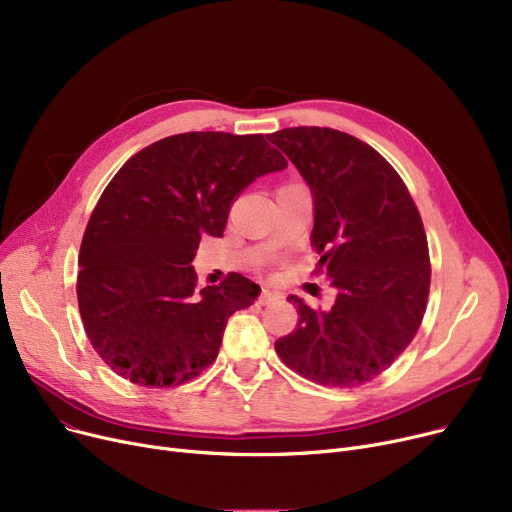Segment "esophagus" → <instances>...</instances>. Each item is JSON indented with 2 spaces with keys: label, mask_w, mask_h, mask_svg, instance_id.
<instances>
[{
  "label": "esophagus",
  "mask_w": 512,
  "mask_h": 512,
  "mask_svg": "<svg viewBox=\"0 0 512 512\" xmlns=\"http://www.w3.org/2000/svg\"><path fill=\"white\" fill-rule=\"evenodd\" d=\"M278 299V294L276 292H272V290H261V294H259V299H257V303L259 305H270V303H274Z\"/></svg>",
  "instance_id": "1"
}]
</instances>
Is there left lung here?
I'll list each match as a JSON object with an SVG mask.
<instances>
[{"label": "left lung", "mask_w": 512, "mask_h": 512, "mask_svg": "<svg viewBox=\"0 0 512 512\" xmlns=\"http://www.w3.org/2000/svg\"><path fill=\"white\" fill-rule=\"evenodd\" d=\"M267 139L311 188L315 274L336 288L330 311L290 294L299 321L276 353L315 384H367L405 353L427 307L432 265L419 209L398 172L353 134L297 126Z\"/></svg>", "instance_id": "8db88e82"}]
</instances>
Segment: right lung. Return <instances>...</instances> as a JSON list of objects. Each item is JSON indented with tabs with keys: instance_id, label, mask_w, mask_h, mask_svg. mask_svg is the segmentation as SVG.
Listing matches in <instances>:
<instances>
[{
	"instance_id": "1",
	"label": "right lung",
	"mask_w": 512,
	"mask_h": 512,
	"mask_svg": "<svg viewBox=\"0 0 512 512\" xmlns=\"http://www.w3.org/2000/svg\"><path fill=\"white\" fill-rule=\"evenodd\" d=\"M286 157L263 134L182 132L134 153L105 186L80 242L78 311L103 363L145 388L195 380L228 317L259 286L230 274L195 294L203 234L222 236L236 197Z\"/></svg>"
}]
</instances>
